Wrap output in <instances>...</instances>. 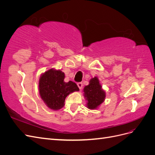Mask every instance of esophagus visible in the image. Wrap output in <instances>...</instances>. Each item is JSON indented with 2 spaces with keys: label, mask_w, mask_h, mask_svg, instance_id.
Instances as JSON below:
<instances>
[{
  "label": "esophagus",
  "mask_w": 155,
  "mask_h": 155,
  "mask_svg": "<svg viewBox=\"0 0 155 155\" xmlns=\"http://www.w3.org/2000/svg\"><path fill=\"white\" fill-rule=\"evenodd\" d=\"M77 85H78V87H79V88L81 90V89L82 87H83V83H78Z\"/></svg>",
  "instance_id": "esophagus-1"
}]
</instances>
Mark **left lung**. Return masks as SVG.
Masks as SVG:
<instances>
[{
    "label": "left lung",
    "instance_id": "8db88e82",
    "mask_svg": "<svg viewBox=\"0 0 155 155\" xmlns=\"http://www.w3.org/2000/svg\"><path fill=\"white\" fill-rule=\"evenodd\" d=\"M83 95L87 100V107L89 109L94 110L105 101L106 94L102 88L97 77L92 78L88 85L83 88Z\"/></svg>",
    "mask_w": 155,
    "mask_h": 155
}]
</instances>
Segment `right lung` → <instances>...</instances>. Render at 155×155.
I'll return each instance as SVG.
<instances>
[{
  "label": "right lung",
  "mask_w": 155,
  "mask_h": 155,
  "mask_svg": "<svg viewBox=\"0 0 155 155\" xmlns=\"http://www.w3.org/2000/svg\"><path fill=\"white\" fill-rule=\"evenodd\" d=\"M64 74L61 70L51 68L43 73L39 78V90L41 99L49 109L58 110L64 105V100L70 93L79 91L72 81H64Z\"/></svg>",
  "instance_id": "1"
}]
</instances>
